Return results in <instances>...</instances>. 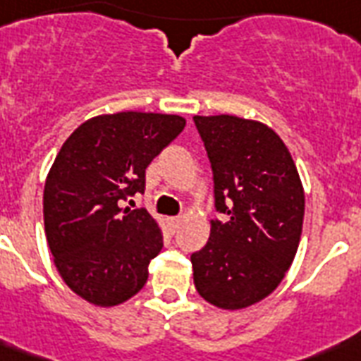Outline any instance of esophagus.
<instances>
[{
	"label": "esophagus",
	"instance_id": "esophagus-1",
	"mask_svg": "<svg viewBox=\"0 0 361 361\" xmlns=\"http://www.w3.org/2000/svg\"><path fill=\"white\" fill-rule=\"evenodd\" d=\"M183 224V219L180 216H173V219H169V226H171V230H178V226Z\"/></svg>",
	"mask_w": 361,
	"mask_h": 361
}]
</instances>
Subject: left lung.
<instances>
[{
	"label": "left lung",
	"instance_id": "left-lung-1",
	"mask_svg": "<svg viewBox=\"0 0 361 361\" xmlns=\"http://www.w3.org/2000/svg\"><path fill=\"white\" fill-rule=\"evenodd\" d=\"M212 167L209 241L192 254L195 290L211 305L239 311L281 284L300 247L305 192L286 145L258 120L194 116Z\"/></svg>",
	"mask_w": 361,
	"mask_h": 361
}]
</instances>
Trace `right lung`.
Wrapping results in <instances>:
<instances>
[{
    "instance_id": "obj_1",
    "label": "right lung",
    "mask_w": 361,
    "mask_h": 361,
    "mask_svg": "<svg viewBox=\"0 0 361 361\" xmlns=\"http://www.w3.org/2000/svg\"><path fill=\"white\" fill-rule=\"evenodd\" d=\"M184 126L178 114H99L61 145L44 180V235L63 282L92 305H120L149 279L160 224L122 201L145 192L147 167Z\"/></svg>"
}]
</instances>
